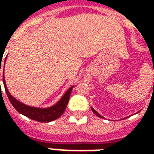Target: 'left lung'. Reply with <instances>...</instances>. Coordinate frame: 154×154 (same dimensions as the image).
I'll return each instance as SVG.
<instances>
[{"label": "left lung", "instance_id": "obj_1", "mask_svg": "<svg viewBox=\"0 0 154 154\" xmlns=\"http://www.w3.org/2000/svg\"><path fill=\"white\" fill-rule=\"evenodd\" d=\"M91 110H92V111H93L94 113L96 114V115H97V116H98V117H100V118H102V119H105V118H104L103 116H100V114H99V113H98V112H97V110H94V109H93V108H92V107H91ZM138 113H139V112H138Z\"/></svg>", "mask_w": 154, "mask_h": 154}]
</instances>
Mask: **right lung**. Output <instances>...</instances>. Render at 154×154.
Here are the masks:
<instances>
[{
  "label": "right lung",
  "mask_w": 154,
  "mask_h": 154,
  "mask_svg": "<svg viewBox=\"0 0 154 154\" xmlns=\"http://www.w3.org/2000/svg\"><path fill=\"white\" fill-rule=\"evenodd\" d=\"M6 58H7V56L5 58V61H6ZM1 65H2V63L0 64V72ZM4 67H5V64H4ZM3 84H4L5 92L7 94L9 100L11 101V103L12 104V106H14V108L18 111L19 113H20L21 115H24V116L28 117L29 119H34V120H36V121H38V122L43 123L51 122V121H53L54 119H57V118H59L63 115L64 110L66 109V107H67V103H68L72 90L74 87V86H72L70 88H68L67 91L63 94V96L61 97L60 100H58L57 103H55L54 105L49 107L40 108V107L30 106H27L25 104L22 103L20 100L15 99V97L10 93V91H9L8 89H7V87H6V83H5V76H4V69H3Z\"/></svg>",
  "instance_id": "1"
}]
</instances>
